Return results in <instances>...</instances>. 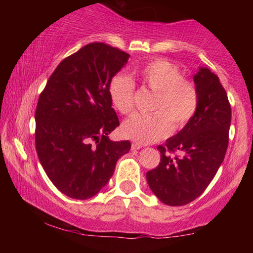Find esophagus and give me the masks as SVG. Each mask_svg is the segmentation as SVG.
<instances>
[{"label":"esophagus","mask_w":253,"mask_h":253,"mask_svg":"<svg viewBox=\"0 0 253 253\" xmlns=\"http://www.w3.org/2000/svg\"><path fill=\"white\" fill-rule=\"evenodd\" d=\"M132 150H140L141 147H143V145H140V144H138V143H132Z\"/></svg>","instance_id":"1"}]
</instances>
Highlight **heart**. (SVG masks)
<instances>
[{"instance_id":"1","label":"heart","mask_w":253,"mask_h":253,"mask_svg":"<svg viewBox=\"0 0 253 253\" xmlns=\"http://www.w3.org/2000/svg\"><path fill=\"white\" fill-rule=\"evenodd\" d=\"M135 77L144 88L155 92L151 110L153 114H134L123 124V134L139 144L163 139L172 130H181L193 120L200 106L196 83L183 77L175 64L155 59L135 71ZM108 92L113 107L127 115L134 109L135 86L125 75L110 80Z\"/></svg>"}]
</instances>
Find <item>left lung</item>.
Here are the masks:
<instances>
[{"instance_id":"left-lung-1","label":"left lung","mask_w":253,"mask_h":253,"mask_svg":"<svg viewBox=\"0 0 253 253\" xmlns=\"http://www.w3.org/2000/svg\"><path fill=\"white\" fill-rule=\"evenodd\" d=\"M200 92L196 115L165 145L158 167L146 173L153 194L168 206H184L199 197L216 175L228 146L231 104L219 78L201 68L194 76Z\"/></svg>"}]
</instances>
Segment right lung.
Here are the masks:
<instances>
[{
	"instance_id": "add662e5",
	"label": "right lung",
	"mask_w": 253,
	"mask_h": 253,
	"mask_svg": "<svg viewBox=\"0 0 253 253\" xmlns=\"http://www.w3.org/2000/svg\"><path fill=\"white\" fill-rule=\"evenodd\" d=\"M128 53L90 42L66 57L40 92L36 109V150L56 188L76 200L92 197L108 183L128 140L112 141L120 125L108 86Z\"/></svg>"
}]
</instances>
